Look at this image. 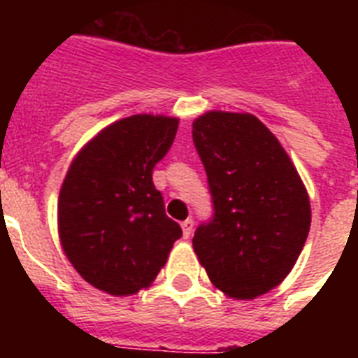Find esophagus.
Here are the masks:
<instances>
[{"mask_svg":"<svg viewBox=\"0 0 358 358\" xmlns=\"http://www.w3.org/2000/svg\"><path fill=\"white\" fill-rule=\"evenodd\" d=\"M193 219H185L184 223H182V232H184V238L187 239L191 234H193Z\"/></svg>","mask_w":358,"mask_h":358,"instance_id":"obj_1","label":"esophagus"}]
</instances>
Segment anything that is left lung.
I'll return each mask as SVG.
<instances>
[{"instance_id":"left-lung-1","label":"left lung","mask_w":358,"mask_h":358,"mask_svg":"<svg viewBox=\"0 0 358 358\" xmlns=\"http://www.w3.org/2000/svg\"><path fill=\"white\" fill-rule=\"evenodd\" d=\"M213 215L193 238L215 288L255 299L292 271L310 230V201L278 139L249 113L210 111L193 122Z\"/></svg>"}]
</instances>
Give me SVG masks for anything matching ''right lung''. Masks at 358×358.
<instances>
[{"mask_svg":"<svg viewBox=\"0 0 358 358\" xmlns=\"http://www.w3.org/2000/svg\"><path fill=\"white\" fill-rule=\"evenodd\" d=\"M178 119L117 120L76 156L59 193L61 245L94 288L131 295L156 278L182 229L167 217L152 173L173 146Z\"/></svg>","mask_w":358,"mask_h":358,"instance_id":"obj_1","label":"right lung"}]
</instances>
